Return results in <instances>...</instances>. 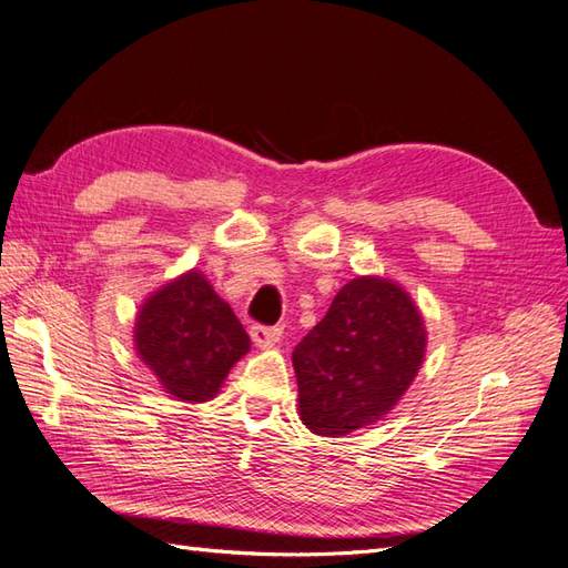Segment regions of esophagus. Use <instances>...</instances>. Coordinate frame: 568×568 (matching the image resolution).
Instances as JSON below:
<instances>
[{"label":"esophagus","instance_id":"esophagus-1","mask_svg":"<svg viewBox=\"0 0 568 568\" xmlns=\"http://www.w3.org/2000/svg\"><path fill=\"white\" fill-rule=\"evenodd\" d=\"M281 336L283 332L278 326H261V324L252 326V341L258 348H273L281 341Z\"/></svg>","mask_w":568,"mask_h":568}]
</instances>
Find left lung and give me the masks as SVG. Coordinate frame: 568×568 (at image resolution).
<instances>
[{"instance_id":"8db88e82","label":"left lung","mask_w":568,"mask_h":568,"mask_svg":"<svg viewBox=\"0 0 568 568\" xmlns=\"http://www.w3.org/2000/svg\"><path fill=\"white\" fill-rule=\"evenodd\" d=\"M426 358V324L402 285L358 275L293 351L300 418L338 438L385 418Z\"/></svg>"}]
</instances>
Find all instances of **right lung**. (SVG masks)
I'll list each match as a JSON object with an SVG mask.
<instances>
[{"label": "right lung", "mask_w": 568, "mask_h": 568, "mask_svg": "<svg viewBox=\"0 0 568 568\" xmlns=\"http://www.w3.org/2000/svg\"><path fill=\"white\" fill-rule=\"evenodd\" d=\"M252 341L203 273L189 271L144 300L135 320V351L181 402H207Z\"/></svg>", "instance_id": "obj_1"}]
</instances>
